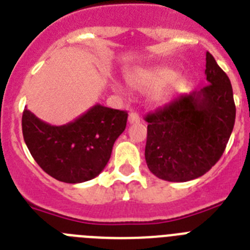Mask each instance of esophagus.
Instances as JSON below:
<instances>
[{"mask_svg": "<svg viewBox=\"0 0 250 250\" xmlns=\"http://www.w3.org/2000/svg\"><path fill=\"white\" fill-rule=\"evenodd\" d=\"M129 123L130 124H138V123H140L139 114H136V112H130V115H129Z\"/></svg>", "mask_w": 250, "mask_h": 250, "instance_id": "esophagus-1", "label": "esophagus"}]
</instances>
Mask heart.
Instances as JSON below:
<instances>
[{"mask_svg": "<svg viewBox=\"0 0 250 250\" xmlns=\"http://www.w3.org/2000/svg\"><path fill=\"white\" fill-rule=\"evenodd\" d=\"M125 81L135 91L153 92L151 102L155 106L167 104L177 95L185 92L189 84L187 77L178 76V72L169 67L138 68L127 72Z\"/></svg>", "mask_w": 250, "mask_h": 250, "instance_id": "obj_1", "label": "heart"}]
</instances>
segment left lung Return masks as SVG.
<instances>
[{"mask_svg":"<svg viewBox=\"0 0 250 250\" xmlns=\"http://www.w3.org/2000/svg\"><path fill=\"white\" fill-rule=\"evenodd\" d=\"M205 74L208 86L146 117V161L161 180L187 182L204 176L227 148L235 123L231 83L208 52Z\"/></svg>","mask_w":250,"mask_h":250,"instance_id":"left-lung-1","label":"left lung"}]
</instances>
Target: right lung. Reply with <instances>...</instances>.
Listing matches in <instances>:
<instances>
[{
	"label": "right lung",
	"mask_w": 250,
	"mask_h": 250,
	"mask_svg": "<svg viewBox=\"0 0 250 250\" xmlns=\"http://www.w3.org/2000/svg\"><path fill=\"white\" fill-rule=\"evenodd\" d=\"M126 121V111L97 104L72 123L54 126L25 108L22 135L44 172L61 182L81 183L104 170Z\"/></svg>",
	"instance_id": "obj_1"
}]
</instances>
